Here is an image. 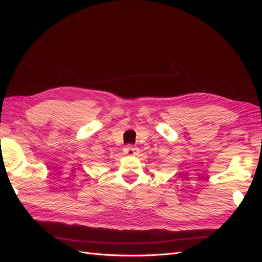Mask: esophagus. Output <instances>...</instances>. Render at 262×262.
Segmentation results:
<instances>
[{"instance_id":"34e87169","label":"esophagus","mask_w":262,"mask_h":262,"mask_svg":"<svg viewBox=\"0 0 262 262\" xmlns=\"http://www.w3.org/2000/svg\"><path fill=\"white\" fill-rule=\"evenodd\" d=\"M124 153L126 155H136V154L140 153V149H138L134 145H126L124 147Z\"/></svg>"}]
</instances>
